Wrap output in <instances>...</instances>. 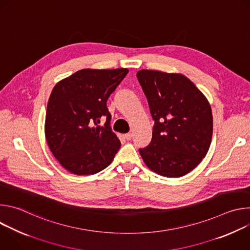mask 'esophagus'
<instances>
[{"label": "esophagus", "mask_w": 250, "mask_h": 250, "mask_svg": "<svg viewBox=\"0 0 250 250\" xmlns=\"http://www.w3.org/2000/svg\"><path fill=\"white\" fill-rule=\"evenodd\" d=\"M125 136V138H126V140H130V139L132 138L133 134H132L131 132H128V133H126Z\"/></svg>", "instance_id": "34e87169"}]
</instances>
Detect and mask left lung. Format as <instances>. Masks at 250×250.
<instances>
[{
    "instance_id": "left-lung-1",
    "label": "left lung",
    "mask_w": 250,
    "mask_h": 250,
    "mask_svg": "<svg viewBox=\"0 0 250 250\" xmlns=\"http://www.w3.org/2000/svg\"><path fill=\"white\" fill-rule=\"evenodd\" d=\"M138 82L154 121L150 144L139 148L149 169L165 177L192 171L208 153L212 115L206 97L182 74L140 70Z\"/></svg>"
}]
</instances>
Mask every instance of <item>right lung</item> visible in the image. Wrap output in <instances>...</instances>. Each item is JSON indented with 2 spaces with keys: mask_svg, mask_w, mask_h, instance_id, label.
I'll list each match as a JSON object with an SVG mask.
<instances>
[{
  "mask_svg": "<svg viewBox=\"0 0 250 250\" xmlns=\"http://www.w3.org/2000/svg\"><path fill=\"white\" fill-rule=\"evenodd\" d=\"M127 73L126 68L83 69L53 88L45 137L52 154L68 171L91 175L112 163L121 141L112 130L106 101ZM102 118L106 120L103 127L98 125Z\"/></svg>",
  "mask_w": 250,
  "mask_h": 250,
  "instance_id": "1",
  "label": "right lung"
}]
</instances>
